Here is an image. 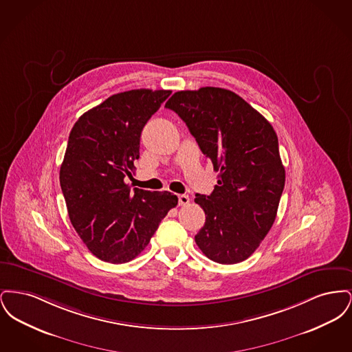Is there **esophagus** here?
<instances>
[{
    "mask_svg": "<svg viewBox=\"0 0 352 352\" xmlns=\"http://www.w3.org/2000/svg\"><path fill=\"white\" fill-rule=\"evenodd\" d=\"M178 203H179V206H187L188 203H190V198H188V195H178Z\"/></svg>",
    "mask_w": 352,
    "mask_h": 352,
    "instance_id": "obj_1",
    "label": "esophagus"
}]
</instances>
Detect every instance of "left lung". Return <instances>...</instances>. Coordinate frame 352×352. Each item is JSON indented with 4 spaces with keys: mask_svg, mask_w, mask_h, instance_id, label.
Wrapping results in <instances>:
<instances>
[{
    "mask_svg": "<svg viewBox=\"0 0 352 352\" xmlns=\"http://www.w3.org/2000/svg\"><path fill=\"white\" fill-rule=\"evenodd\" d=\"M165 107L184 120L219 171L211 195L195 198L206 214L195 243L219 264L244 261L272 228L284 190L277 134L267 118L224 88L178 91Z\"/></svg>",
    "mask_w": 352,
    "mask_h": 352,
    "instance_id": "left-lung-1",
    "label": "left lung"
}]
</instances>
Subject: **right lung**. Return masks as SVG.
<instances>
[{"label":"right lung","mask_w":352,"mask_h":352,"mask_svg":"<svg viewBox=\"0 0 352 352\" xmlns=\"http://www.w3.org/2000/svg\"><path fill=\"white\" fill-rule=\"evenodd\" d=\"M171 91L132 89L87 111L68 137L60 187L68 217L87 248L112 264L133 260L178 204L168 191L125 184L140 158V137Z\"/></svg>","instance_id":"right-lung-1"}]
</instances>
